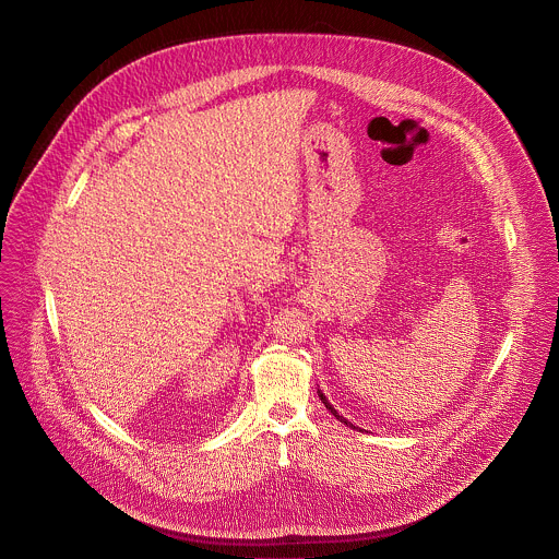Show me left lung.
I'll return each instance as SVG.
<instances>
[{
  "instance_id": "obj_1",
  "label": "left lung",
  "mask_w": 559,
  "mask_h": 559,
  "mask_svg": "<svg viewBox=\"0 0 559 559\" xmlns=\"http://www.w3.org/2000/svg\"><path fill=\"white\" fill-rule=\"evenodd\" d=\"M319 396H321V401H323V403H325V407H328V409H330V412H332V414H334V416H336V418H338V420H341V423H345V425H347V427H354V429H356V425H354V423H349V420H347V418H343V416H341V414H338V412H336V409H334V405H332V403H330V401H328V399H325V394H323V392H321V390H319Z\"/></svg>"
}]
</instances>
